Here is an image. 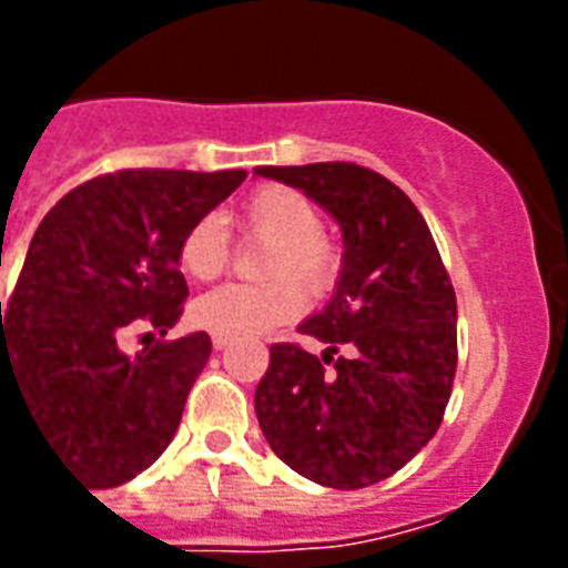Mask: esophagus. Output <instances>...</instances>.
Here are the masks:
<instances>
[{
    "label": "esophagus",
    "mask_w": 568,
    "mask_h": 568,
    "mask_svg": "<svg viewBox=\"0 0 568 568\" xmlns=\"http://www.w3.org/2000/svg\"><path fill=\"white\" fill-rule=\"evenodd\" d=\"M232 345V336H223V333H212V347L214 351H223V347Z\"/></svg>",
    "instance_id": "esophagus-1"
}]
</instances>
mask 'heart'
Here are the masks:
<instances>
[{"label": "heart", "mask_w": 568, "mask_h": 568, "mask_svg": "<svg viewBox=\"0 0 568 568\" xmlns=\"http://www.w3.org/2000/svg\"><path fill=\"white\" fill-rule=\"evenodd\" d=\"M241 230L271 241L262 262L267 283H226L194 301V321L223 336H258L288 324L303 312L306 297L324 294L336 280V253L321 235V212L310 196L285 185H265L239 209ZM180 267L191 280L209 283L230 265V232L217 214H203L180 241Z\"/></svg>", "instance_id": "b5f03b06"}]
</instances>
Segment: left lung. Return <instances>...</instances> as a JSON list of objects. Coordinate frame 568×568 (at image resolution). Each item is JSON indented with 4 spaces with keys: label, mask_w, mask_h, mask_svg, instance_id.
I'll return each instance as SVG.
<instances>
[{
    "label": "left lung",
    "mask_w": 568,
    "mask_h": 568,
    "mask_svg": "<svg viewBox=\"0 0 568 568\" xmlns=\"http://www.w3.org/2000/svg\"><path fill=\"white\" fill-rule=\"evenodd\" d=\"M253 173L315 200L345 244L336 292L297 327L324 354L271 347L258 427L276 457L315 484H379L433 439L448 406L457 372L448 271L422 212L386 176L351 162Z\"/></svg>",
    "instance_id": "8db88e82"
}]
</instances>
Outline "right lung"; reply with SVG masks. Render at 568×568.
<instances>
[{
    "instance_id": "add662e5",
    "label": "right lung",
    "mask_w": 568,
    "mask_h": 568,
    "mask_svg": "<svg viewBox=\"0 0 568 568\" xmlns=\"http://www.w3.org/2000/svg\"><path fill=\"white\" fill-rule=\"evenodd\" d=\"M244 180L118 171L84 182L40 221L8 310L0 301V388L8 374L40 436L91 489L141 475L180 427L209 336L126 356L120 333L146 324L164 336L180 321L182 235Z\"/></svg>"
}]
</instances>
